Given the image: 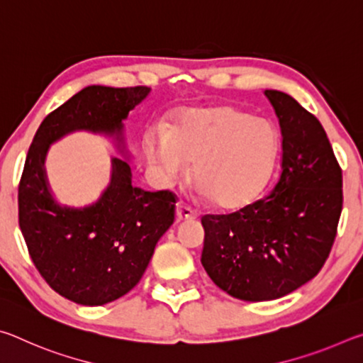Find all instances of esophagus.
Instances as JSON below:
<instances>
[{
  "label": "esophagus",
  "mask_w": 363,
  "mask_h": 363,
  "mask_svg": "<svg viewBox=\"0 0 363 363\" xmlns=\"http://www.w3.org/2000/svg\"><path fill=\"white\" fill-rule=\"evenodd\" d=\"M195 218H196V213L190 206H186L182 203L176 206V220H177V223H182V220H190V219H195Z\"/></svg>",
  "instance_id": "1"
}]
</instances>
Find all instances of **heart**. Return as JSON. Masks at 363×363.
Here are the masks:
<instances>
[{
    "mask_svg": "<svg viewBox=\"0 0 363 363\" xmlns=\"http://www.w3.org/2000/svg\"><path fill=\"white\" fill-rule=\"evenodd\" d=\"M149 162L168 182L182 179L194 164L201 195L223 210L253 201L267 182L277 153V133L267 120L232 106L187 110L168 134H145Z\"/></svg>",
    "mask_w": 363,
    "mask_h": 363,
    "instance_id": "b5f03b06",
    "label": "heart"
}]
</instances>
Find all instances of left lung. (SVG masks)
Wrapping results in <instances>:
<instances>
[{
	"label": "left lung",
	"instance_id": "obj_1",
	"mask_svg": "<svg viewBox=\"0 0 363 363\" xmlns=\"http://www.w3.org/2000/svg\"><path fill=\"white\" fill-rule=\"evenodd\" d=\"M281 133L274 189L248 206L203 216L201 264L220 290L243 301H272L318 274L336 237L342 174L323 126L290 94L266 89Z\"/></svg>",
	"mask_w": 363,
	"mask_h": 363
}]
</instances>
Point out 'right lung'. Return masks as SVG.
<instances>
[{"instance_id": "1", "label": "right lung", "mask_w": 363, "mask_h": 363, "mask_svg": "<svg viewBox=\"0 0 363 363\" xmlns=\"http://www.w3.org/2000/svg\"><path fill=\"white\" fill-rule=\"evenodd\" d=\"M150 91L86 86L43 120L28 149L19 184L22 235L43 279L77 304L102 306L133 290L174 223L173 194L133 186L125 120ZM78 130L108 137L123 158L111 159V181L99 199L69 207L53 196L44 162L51 143Z\"/></svg>"}]
</instances>
